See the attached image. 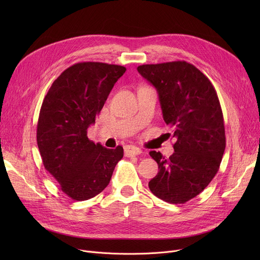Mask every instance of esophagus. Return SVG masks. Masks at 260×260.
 <instances>
[{
  "label": "esophagus",
  "instance_id": "34e87169",
  "mask_svg": "<svg viewBox=\"0 0 260 260\" xmlns=\"http://www.w3.org/2000/svg\"><path fill=\"white\" fill-rule=\"evenodd\" d=\"M125 156L127 157H132V156H137V155H140L142 153L141 149L139 147H136L134 145H127L125 146Z\"/></svg>",
  "mask_w": 260,
  "mask_h": 260
}]
</instances>
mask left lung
<instances>
[{"instance_id": "8db88e82", "label": "left lung", "mask_w": 260, "mask_h": 260, "mask_svg": "<svg viewBox=\"0 0 260 260\" xmlns=\"http://www.w3.org/2000/svg\"><path fill=\"white\" fill-rule=\"evenodd\" d=\"M137 70L157 89L163 119L176 139L169 159L149 152L159 172L148 187L169 203H185L209 185L220 167L225 134L219 99L211 81L185 61Z\"/></svg>"}]
</instances>
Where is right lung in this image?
<instances>
[{
	"mask_svg": "<svg viewBox=\"0 0 260 260\" xmlns=\"http://www.w3.org/2000/svg\"><path fill=\"white\" fill-rule=\"evenodd\" d=\"M124 66L100 62L77 63L53 81L38 120L37 142L46 171L74 200L100 194L111 181L123 147L94 144L87 128L125 73Z\"/></svg>",
	"mask_w": 260,
	"mask_h": 260,
	"instance_id": "right-lung-1",
	"label": "right lung"
}]
</instances>
